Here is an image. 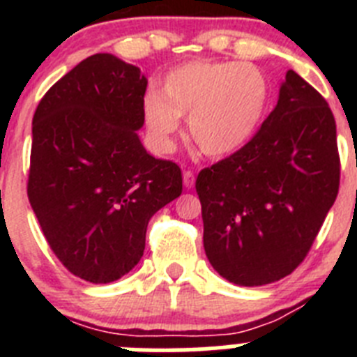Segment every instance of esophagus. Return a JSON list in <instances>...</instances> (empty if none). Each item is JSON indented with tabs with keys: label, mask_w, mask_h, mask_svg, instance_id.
<instances>
[{
	"label": "esophagus",
	"mask_w": 357,
	"mask_h": 357,
	"mask_svg": "<svg viewBox=\"0 0 357 357\" xmlns=\"http://www.w3.org/2000/svg\"><path fill=\"white\" fill-rule=\"evenodd\" d=\"M182 181H184V185L185 188H193L195 185V173L189 172V169H185L184 175H182Z\"/></svg>",
	"instance_id": "34e87169"
}]
</instances>
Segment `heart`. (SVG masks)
Instances as JSON below:
<instances>
[{
    "instance_id": "b5f03b06",
    "label": "heart",
    "mask_w": 357,
    "mask_h": 357,
    "mask_svg": "<svg viewBox=\"0 0 357 357\" xmlns=\"http://www.w3.org/2000/svg\"><path fill=\"white\" fill-rule=\"evenodd\" d=\"M266 105L268 82L257 68L193 61L164 77L162 94L151 91L144 96L143 116L160 150H172L181 118H189L195 146L211 159H222L254 137Z\"/></svg>"
}]
</instances>
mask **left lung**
Listing matches in <instances>:
<instances>
[{
    "instance_id": "1",
    "label": "left lung",
    "mask_w": 357,
    "mask_h": 357,
    "mask_svg": "<svg viewBox=\"0 0 357 357\" xmlns=\"http://www.w3.org/2000/svg\"><path fill=\"white\" fill-rule=\"evenodd\" d=\"M338 188L333 112L289 69L257 134L198 173L207 259L238 286H264L289 275L307 255Z\"/></svg>"
}]
</instances>
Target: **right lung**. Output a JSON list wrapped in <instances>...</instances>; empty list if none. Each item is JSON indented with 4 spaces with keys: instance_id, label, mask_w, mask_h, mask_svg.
<instances>
[{
    "instance_id": "obj_1",
    "label": "right lung",
    "mask_w": 357,
    "mask_h": 357,
    "mask_svg": "<svg viewBox=\"0 0 357 357\" xmlns=\"http://www.w3.org/2000/svg\"><path fill=\"white\" fill-rule=\"evenodd\" d=\"M146 85L139 68L96 53L44 94L31 121L30 206L53 254L94 284L139 263L150 218L182 193L181 168L137 135Z\"/></svg>"
}]
</instances>
